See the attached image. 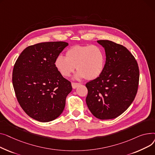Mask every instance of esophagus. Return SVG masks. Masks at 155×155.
Instances as JSON below:
<instances>
[{
	"mask_svg": "<svg viewBox=\"0 0 155 155\" xmlns=\"http://www.w3.org/2000/svg\"><path fill=\"white\" fill-rule=\"evenodd\" d=\"M72 84V88H76L78 86H79V85H81V83H74V82H72V83H71Z\"/></svg>",
	"mask_w": 155,
	"mask_h": 155,
	"instance_id": "1",
	"label": "esophagus"
}]
</instances>
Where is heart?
<instances>
[{"instance_id":"b5f03b06","label":"heart","mask_w":155,"mask_h":155,"mask_svg":"<svg viewBox=\"0 0 155 155\" xmlns=\"http://www.w3.org/2000/svg\"><path fill=\"white\" fill-rule=\"evenodd\" d=\"M106 64L104 50L95 45H76L66 52V57L59 56L55 61V66L59 73L67 78L76 69L78 71L77 79L93 80L102 74Z\"/></svg>"}]
</instances>
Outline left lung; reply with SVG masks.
I'll return each mask as SVG.
<instances>
[{
	"mask_svg": "<svg viewBox=\"0 0 155 155\" xmlns=\"http://www.w3.org/2000/svg\"><path fill=\"white\" fill-rule=\"evenodd\" d=\"M97 42L104 48L102 74L86 84L87 106L98 119H113L131 104L138 91L140 70L133 54L123 45L108 40Z\"/></svg>",
	"mask_w": 155,
	"mask_h": 155,
	"instance_id": "8db88e82",
	"label": "left lung"
}]
</instances>
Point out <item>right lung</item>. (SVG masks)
<instances>
[{
  "mask_svg": "<svg viewBox=\"0 0 155 155\" xmlns=\"http://www.w3.org/2000/svg\"><path fill=\"white\" fill-rule=\"evenodd\" d=\"M68 43L45 42L26 48L18 57L12 84L18 102L33 119L49 122L62 113L71 83L55 66V61Z\"/></svg>",
  "mask_w": 155,
  "mask_h": 155,
  "instance_id": "add662e5",
  "label": "right lung"
}]
</instances>
